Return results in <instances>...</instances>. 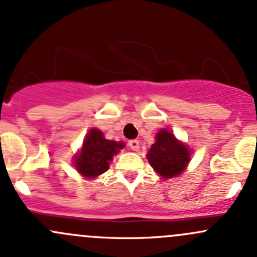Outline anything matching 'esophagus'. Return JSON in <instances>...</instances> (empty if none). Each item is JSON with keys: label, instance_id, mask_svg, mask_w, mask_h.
Returning <instances> with one entry per match:
<instances>
[{"label": "esophagus", "instance_id": "1", "mask_svg": "<svg viewBox=\"0 0 257 257\" xmlns=\"http://www.w3.org/2000/svg\"><path fill=\"white\" fill-rule=\"evenodd\" d=\"M128 145L132 150H134V152L139 150V142L138 141H131L128 143Z\"/></svg>", "mask_w": 257, "mask_h": 257}]
</instances>
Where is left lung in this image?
I'll use <instances>...</instances> for the list:
<instances>
[{
  "instance_id": "8db88e82",
  "label": "left lung",
  "mask_w": 257,
  "mask_h": 257,
  "mask_svg": "<svg viewBox=\"0 0 257 257\" xmlns=\"http://www.w3.org/2000/svg\"><path fill=\"white\" fill-rule=\"evenodd\" d=\"M193 150L179 141L172 131L162 128L155 134V143L147 154L150 167L163 180L177 178L185 172L191 160Z\"/></svg>"
}]
</instances>
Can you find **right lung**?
Wrapping results in <instances>:
<instances>
[{"instance_id": "add662e5", "label": "right lung", "mask_w": 257, "mask_h": 257, "mask_svg": "<svg viewBox=\"0 0 257 257\" xmlns=\"http://www.w3.org/2000/svg\"><path fill=\"white\" fill-rule=\"evenodd\" d=\"M125 147L123 142L108 141L97 128H90L73 157V165L84 179L92 180L107 172L113 158Z\"/></svg>"}]
</instances>
